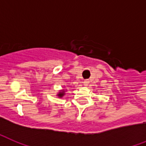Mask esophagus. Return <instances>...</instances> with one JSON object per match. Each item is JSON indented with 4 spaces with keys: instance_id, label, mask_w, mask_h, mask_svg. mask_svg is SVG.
Wrapping results in <instances>:
<instances>
[{
    "instance_id": "34e87169",
    "label": "esophagus",
    "mask_w": 146,
    "mask_h": 146,
    "mask_svg": "<svg viewBox=\"0 0 146 146\" xmlns=\"http://www.w3.org/2000/svg\"><path fill=\"white\" fill-rule=\"evenodd\" d=\"M89 84V81L88 80H84V86H88Z\"/></svg>"
}]
</instances>
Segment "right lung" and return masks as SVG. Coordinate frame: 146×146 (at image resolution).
<instances>
[{
    "mask_svg": "<svg viewBox=\"0 0 146 146\" xmlns=\"http://www.w3.org/2000/svg\"><path fill=\"white\" fill-rule=\"evenodd\" d=\"M65 90H62V91H60L57 94V96L58 97V98H62V97H64V95H65Z\"/></svg>",
    "mask_w": 146,
    "mask_h": 146,
    "instance_id": "1",
    "label": "right lung"
}]
</instances>
